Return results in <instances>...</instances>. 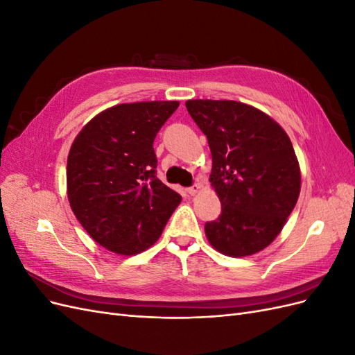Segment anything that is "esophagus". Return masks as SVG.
I'll list each match as a JSON object with an SVG mask.
<instances>
[{
    "mask_svg": "<svg viewBox=\"0 0 355 355\" xmlns=\"http://www.w3.org/2000/svg\"><path fill=\"white\" fill-rule=\"evenodd\" d=\"M200 189H201V185H200V184H196V185H192V187L187 188V192H188L189 196H196Z\"/></svg>",
    "mask_w": 355,
    "mask_h": 355,
    "instance_id": "obj_1",
    "label": "esophagus"
}]
</instances>
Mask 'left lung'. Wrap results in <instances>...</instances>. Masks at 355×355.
Returning a JSON list of instances; mask_svg holds the SVG:
<instances>
[{
  "mask_svg": "<svg viewBox=\"0 0 355 355\" xmlns=\"http://www.w3.org/2000/svg\"><path fill=\"white\" fill-rule=\"evenodd\" d=\"M187 110L207 136L210 184L222 213L204 231L219 253L250 256L282 232L300 192V167L284 128L237 101H187Z\"/></svg>",
  "mask_w": 355,
  "mask_h": 355,
  "instance_id": "8db88e82",
  "label": "left lung"
}]
</instances>
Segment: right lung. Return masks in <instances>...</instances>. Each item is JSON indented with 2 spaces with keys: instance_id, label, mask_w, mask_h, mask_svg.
<instances>
[{
  "instance_id": "obj_1",
  "label": "right lung",
  "mask_w": 355,
  "mask_h": 355,
  "mask_svg": "<svg viewBox=\"0 0 355 355\" xmlns=\"http://www.w3.org/2000/svg\"><path fill=\"white\" fill-rule=\"evenodd\" d=\"M178 101L120 103L73 139L67 163L71 209L90 237L116 254L149 249L182 197L155 176L154 139Z\"/></svg>"
}]
</instances>
